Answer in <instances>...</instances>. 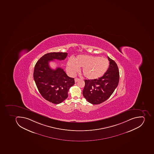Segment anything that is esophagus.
Wrapping results in <instances>:
<instances>
[{"mask_svg": "<svg viewBox=\"0 0 154 154\" xmlns=\"http://www.w3.org/2000/svg\"><path fill=\"white\" fill-rule=\"evenodd\" d=\"M79 80V79H78V78H75V82H78Z\"/></svg>", "mask_w": 154, "mask_h": 154, "instance_id": "34e87169", "label": "esophagus"}]
</instances>
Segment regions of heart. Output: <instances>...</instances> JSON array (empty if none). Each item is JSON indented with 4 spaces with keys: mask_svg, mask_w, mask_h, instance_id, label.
<instances>
[{
    "mask_svg": "<svg viewBox=\"0 0 154 154\" xmlns=\"http://www.w3.org/2000/svg\"><path fill=\"white\" fill-rule=\"evenodd\" d=\"M109 61L108 59L100 56L89 55L78 56L74 61L69 60L67 69L71 75H75L82 68L83 74L87 79H95L104 75L108 70Z\"/></svg>",
    "mask_w": 154,
    "mask_h": 154,
    "instance_id": "1",
    "label": "heart"
}]
</instances>
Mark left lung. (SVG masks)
I'll return each instance as SVG.
<instances>
[{
	"mask_svg": "<svg viewBox=\"0 0 154 154\" xmlns=\"http://www.w3.org/2000/svg\"><path fill=\"white\" fill-rule=\"evenodd\" d=\"M109 68L104 75L95 79H85L83 95L88 102L94 105L104 102L114 92L119 82V71L116 63L108 57Z\"/></svg>",
	"mask_w": 154,
	"mask_h": 154,
	"instance_id": "8db88e82",
	"label": "left lung"
}]
</instances>
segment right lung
<instances>
[{"instance_id":"add662e5","label":"right lung","mask_w":154,"mask_h":154,"mask_svg":"<svg viewBox=\"0 0 154 154\" xmlns=\"http://www.w3.org/2000/svg\"><path fill=\"white\" fill-rule=\"evenodd\" d=\"M67 55L65 52L48 53L42 57L34 67L33 78L39 92L45 99L53 104H60L66 99L75 80L61 68L52 69L49 63L54 60H64Z\"/></svg>"}]
</instances>
